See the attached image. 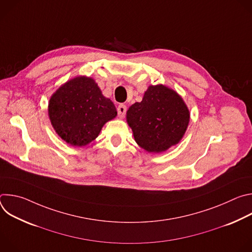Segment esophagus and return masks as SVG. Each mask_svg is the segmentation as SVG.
Listing matches in <instances>:
<instances>
[{
  "label": "esophagus",
  "mask_w": 252,
  "mask_h": 252,
  "mask_svg": "<svg viewBox=\"0 0 252 252\" xmlns=\"http://www.w3.org/2000/svg\"><path fill=\"white\" fill-rule=\"evenodd\" d=\"M126 106L125 104H120L118 106V114L120 118H124L126 115Z\"/></svg>",
  "instance_id": "esophagus-1"
}]
</instances>
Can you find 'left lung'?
Instances as JSON below:
<instances>
[{
    "mask_svg": "<svg viewBox=\"0 0 252 252\" xmlns=\"http://www.w3.org/2000/svg\"><path fill=\"white\" fill-rule=\"evenodd\" d=\"M190 113L174 90L150 86L140 102L131 104L126 123L137 145L148 153L160 154L181 141L188 129Z\"/></svg>",
    "mask_w": 252,
    "mask_h": 252,
    "instance_id": "obj_1",
    "label": "left lung"
}]
</instances>
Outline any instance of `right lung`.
Wrapping results in <instances>:
<instances>
[{
    "mask_svg": "<svg viewBox=\"0 0 252 252\" xmlns=\"http://www.w3.org/2000/svg\"><path fill=\"white\" fill-rule=\"evenodd\" d=\"M48 113L58 135L80 148L94 140L102 126L118 115L114 102L102 94L93 78L86 76L62 85L50 97Z\"/></svg>",
    "mask_w": 252,
    "mask_h": 252,
    "instance_id": "add662e5",
    "label": "right lung"
}]
</instances>
